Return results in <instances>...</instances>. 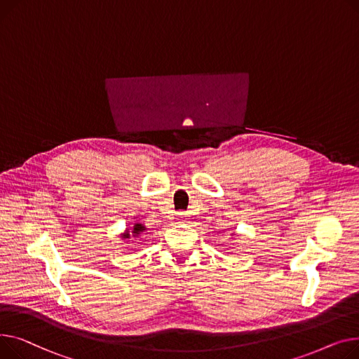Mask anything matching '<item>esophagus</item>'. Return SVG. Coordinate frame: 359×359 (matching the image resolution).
I'll list each match as a JSON object with an SVG mask.
<instances>
[{
  "instance_id": "34e87169",
  "label": "esophagus",
  "mask_w": 359,
  "mask_h": 359,
  "mask_svg": "<svg viewBox=\"0 0 359 359\" xmlns=\"http://www.w3.org/2000/svg\"><path fill=\"white\" fill-rule=\"evenodd\" d=\"M178 217H180V220H181V222H185V219H187V213H185V212H180V213H178Z\"/></svg>"
}]
</instances>
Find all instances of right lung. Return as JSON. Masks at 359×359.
<instances>
[{"mask_svg":"<svg viewBox=\"0 0 359 359\" xmlns=\"http://www.w3.org/2000/svg\"><path fill=\"white\" fill-rule=\"evenodd\" d=\"M144 230H146V227H144L143 224H140V223H135V226H133V227H130V229H126L124 233H121V238H123V239L137 238V236H140V235L143 233Z\"/></svg>","mask_w":359,"mask_h":359,"instance_id":"obj_1","label":"right lung"}]
</instances>
